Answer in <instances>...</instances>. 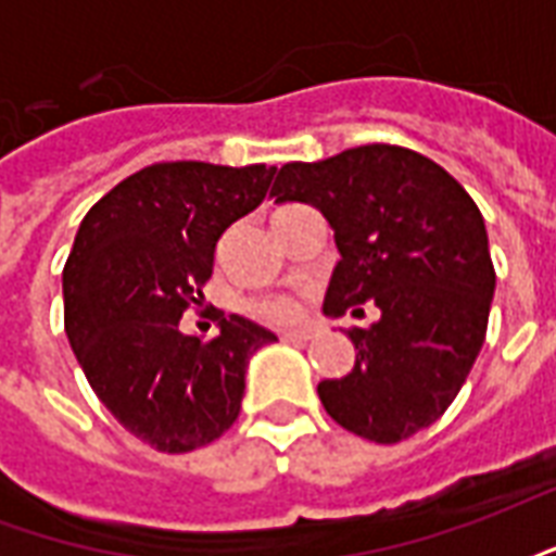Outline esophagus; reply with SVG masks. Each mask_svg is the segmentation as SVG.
Instances as JSON below:
<instances>
[{"instance_id": "obj_1", "label": "esophagus", "mask_w": 556, "mask_h": 556, "mask_svg": "<svg viewBox=\"0 0 556 556\" xmlns=\"http://www.w3.org/2000/svg\"><path fill=\"white\" fill-rule=\"evenodd\" d=\"M282 339H286V342H306V339H313V330H309V327H303V330H286Z\"/></svg>"}]
</instances>
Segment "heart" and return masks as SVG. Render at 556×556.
<instances>
[{
	"instance_id": "1",
	"label": "heart",
	"mask_w": 556,
	"mask_h": 556,
	"mask_svg": "<svg viewBox=\"0 0 556 556\" xmlns=\"http://www.w3.org/2000/svg\"><path fill=\"white\" fill-rule=\"evenodd\" d=\"M253 313L267 325L289 327L294 321H301V303L291 301V298H267V301L255 303Z\"/></svg>"
}]
</instances>
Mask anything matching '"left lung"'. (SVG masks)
<instances>
[{
	"label": "left lung",
	"instance_id": "obj_1",
	"mask_svg": "<svg viewBox=\"0 0 556 556\" xmlns=\"http://www.w3.org/2000/svg\"><path fill=\"white\" fill-rule=\"evenodd\" d=\"M270 195L318 207L339 258L325 315L378 306L349 330L357 361L318 384L342 429L399 443L453 405L485 342L494 265L477 202L434 160L402 146L349 148L318 163H286Z\"/></svg>",
	"mask_w": 556,
	"mask_h": 556
}]
</instances>
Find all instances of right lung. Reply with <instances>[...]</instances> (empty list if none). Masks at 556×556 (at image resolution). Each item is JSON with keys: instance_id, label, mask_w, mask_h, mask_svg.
Returning a JSON list of instances; mask_svg holds the SVG:
<instances>
[{"instance_id": "add662e5", "label": "right lung", "mask_w": 556, "mask_h": 556, "mask_svg": "<svg viewBox=\"0 0 556 556\" xmlns=\"http://www.w3.org/2000/svg\"><path fill=\"white\" fill-rule=\"evenodd\" d=\"M274 172L154 163L79 223L62 274L67 342L110 414L160 453L217 441L241 414L250 357L277 339L241 315H219L214 339L181 330L219 235L262 205Z\"/></svg>"}]
</instances>
